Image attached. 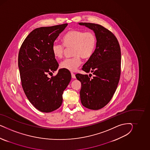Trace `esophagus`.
Wrapping results in <instances>:
<instances>
[{
    "instance_id": "esophagus-1",
    "label": "esophagus",
    "mask_w": 150,
    "mask_h": 150,
    "mask_svg": "<svg viewBox=\"0 0 150 150\" xmlns=\"http://www.w3.org/2000/svg\"><path fill=\"white\" fill-rule=\"evenodd\" d=\"M71 77H72L73 79H75V78H76L75 75L74 74H73V73H71Z\"/></svg>"
}]
</instances>
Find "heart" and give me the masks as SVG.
<instances>
[{
    "label": "heart",
    "instance_id": "b5f03b06",
    "mask_svg": "<svg viewBox=\"0 0 150 150\" xmlns=\"http://www.w3.org/2000/svg\"><path fill=\"white\" fill-rule=\"evenodd\" d=\"M63 44L54 42L52 46L53 54L56 59H61L67 50H70L71 58L65 59L60 64V68L75 71L81 63V58L90 59L95 52L97 39L94 33L79 30H71L62 37Z\"/></svg>",
    "mask_w": 150,
    "mask_h": 150
}]
</instances>
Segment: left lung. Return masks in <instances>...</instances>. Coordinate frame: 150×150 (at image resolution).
Returning a JSON list of instances; mask_svg holds the SVG:
<instances>
[{"label":"left lung","instance_id":"8db88e82","mask_svg":"<svg viewBox=\"0 0 150 150\" xmlns=\"http://www.w3.org/2000/svg\"><path fill=\"white\" fill-rule=\"evenodd\" d=\"M93 30L97 39L94 54L82 70L92 74H76L81 83L80 91L82 105L87 108L98 110L112 98L121 73V51L118 40L106 28L96 23H79Z\"/></svg>","mask_w":150,"mask_h":150}]
</instances>
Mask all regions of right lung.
I'll use <instances>...</instances> for the list:
<instances>
[{
  "instance_id": "right-lung-1",
  "label": "right lung",
  "mask_w": 150,
  "mask_h": 150,
  "mask_svg": "<svg viewBox=\"0 0 150 150\" xmlns=\"http://www.w3.org/2000/svg\"><path fill=\"white\" fill-rule=\"evenodd\" d=\"M68 23L33 30L21 46L18 66L23 90L36 109L49 113L59 108L63 93L71 79L68 70L59 69L51 77L59 64L53 54L52 46Z\"/></svg>"
}]
</instances>
